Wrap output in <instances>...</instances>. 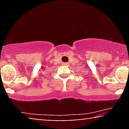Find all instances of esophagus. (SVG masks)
Instances as JSON below:
<instances>
[{
  "instance_id": "esophagus-1",
  "label": "esophagus",
  "mask_w": 129,
  "mask_h": 129,
  "mask_svg": "<svg viewBox=\"0 0 129 129\" xmlns=\"http://www.w3.org/2000/svg\"><path fill=\"white\" fill-rule=\"evenodd\" d=\"M63 65H67V64H68V63H63Z\"/></svg>"
}]
</instances>
